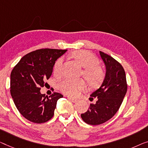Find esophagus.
<instances>
[{"mask_svg":"<svg viewBox=\"0 0 148 148\" xmlns=\"http://www.w3.org/2000/svg\"><path fill=\"white\" fill-rule=\"evenodd\" d=\"M68 100H70V101H71V102H74V103H75V102H76L77 101H78V100H77V99H75V98H71V97H68Z\"/></svg>","mask_w":148,"mask_h":148,"instance_id":"esophagus-1","label":"esophagus"}]
</instances>
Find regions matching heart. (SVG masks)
Listing matches in <instances>:
<instances>
[{"label":"heart","mask_w":148,"mask_h":148,"mask_svg":"<svg viewBox=\"0 0 148 148\" xmlns=\"http://www.w3.org/2000/svg\"><path fill=\"white\" fill-rule=\"evenodd\" d=\"M71 56L84 68L82 74L91 86H98L102 83L104 78V71L98 65V59L95 55L87 50H76L72 53ZM62 63V58H59L56 61L53 67L55 74H60ZM85 87L84 82L82 80H73L64 78L58 84V90L70 96L78 95L79 92L84 90Z\"/></svg>","instance_id":"heart-1"}]
</instances>
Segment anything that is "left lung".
<instances>
[{"instance_id":"obj_1","label":"left lung","mask_w":148,"mask_h":148,"mask_svg":"<svg viewBox=\"0 0 148 148\" xmlns=\"http://www.w3.org/2000/svg\"><path fill=\"white\" fill-rule=\"evenodd\" d=\"M100 54L106 67L105 79L100 88L90 95V98H97L96 102L90 103L87 111L81 114L84 122L94 125L105 123L115 115L127 89L122 64L108 54L101 51Z\"/></svg>"}]
</instances>
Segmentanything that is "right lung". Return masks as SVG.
I'll return each mask as SVG.
<instances>
[{"label": "right lung", "instance_id": "obj_1", "mask_svg": "<svg viewBox=\"0 0 148 148\" xmlns=\"http://www.w3.org/2000/svg\"><path fill=\"white\" fill-rule=\"evenodd\" d=\"M67 50L42 48L26 54L10 74V94L20 113L33 123L48 122L54 114L57 100L63 96L54 92L49 97L40 90L51 76L53 67Z\"/></svg>", "mask_w": 148, "mask_h": 148}]
</instances>
